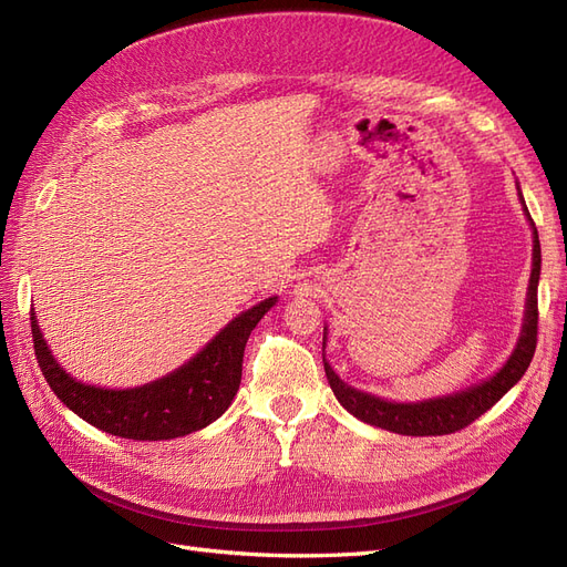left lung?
Returning a JSON list of instances; mask_svg holds the SVG:
<instances>
[{"instance_id": "1", "label": "left lung", "mask_w": 567, "mask_h": 567, "mask_svg": "<svg viewBox=\"0 0 567 567\" xmlns=\"http://www.w3.org/2000/svg\"><path fill=\"white\" fill-rule=\"evenodd\" d=\"M520 203L525 205L523 194H520ZM532 234H535V241H532L535 248H532V274H529V288H527L523 333L516 350H513V354L499 369V373H494L492 379L483 381L480 385L466 388L456 394H447V398L425 400L416 404H398V402L373 398L369 392L354 390L348 383H342L336 375V371L329 367V362L323 359L326 379H329L338 402L359 421L383 427V431H390V433L411 435V437L456 433L461 427H466L475 419L483 416L485 411H489L513 385L523 379V373L527 371L537 348V319H539L537 286H539V271H542V248H539V234L535 229V221H532Z\"/></svg>"}]
</instances>
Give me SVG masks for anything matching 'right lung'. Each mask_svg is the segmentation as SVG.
Here are the masks:
<instances>
[{"label": "right lung", "mask_w": 567, "mask_h": 567, "mask_svg": "<svg viewBox=\"0 0 567 567\" xmlns=\"http://www.w3.org/2000/svg\"><path fill=\"white\" fill-rule=\"evenodd\" d=\"M277 298H267L231 319L192 362L161 381L132 390L84 385L51 357L47 340L30 315L38 364L56 398L94 427L127 440H173L210 425L229 409L241 383L244 350L250 331Z\"/></svg>", "instance_id": "obj_1"}]
</instances>
